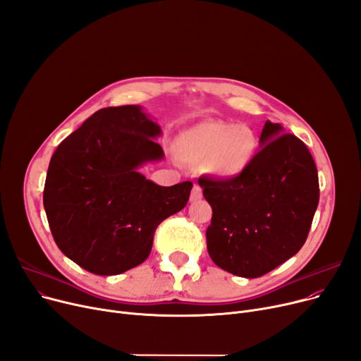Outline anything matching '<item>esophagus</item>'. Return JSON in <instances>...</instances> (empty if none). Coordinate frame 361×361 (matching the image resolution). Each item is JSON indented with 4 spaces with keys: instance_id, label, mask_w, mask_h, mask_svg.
Wrapping results in <instances>:
<instances>
[{
    "instance_id": "obj_1",
    "label": "esophagus",
    "mask_w": 361,
    "mask_h": 361,
    "mask_svg": "<svg viewBox=\"0 0 361 361\" xmlns=\"http://www.w3.org/2000/svg\"><path fill=\"white\" fill-rule=\"evenodd\" d=\"M202 197H203L202 187L197 185V184H195V185H193V190H192V193H190V200H192V202H197V200H200Z\"/></svg>"
}]
</instances>
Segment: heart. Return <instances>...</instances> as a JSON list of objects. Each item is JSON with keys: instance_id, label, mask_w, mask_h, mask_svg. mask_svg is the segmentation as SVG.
<instances>
[{"instance_id": "heart-1", "label": "heart", "mask_w": 361, "mask_h": 361, "mask_svg": "<svg viewBox=\"0 0 361 361\" xmlns=\"http://www.w3.org/2000/svg\"><path fill=\"white\" fill-rule=\"evenodd\" d=\"M257 150L256 133L245 124L204 120L180 133L176 154L187 164L204 165L215 176L233 178L244 173Z\"/></svg>"}]
</instances>
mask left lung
<instances>
[{"label": "left lung", "instance_id": "8db88e82", "mask_svg": "<svg viewBox=\"0 0 361 361\" xmlns=\"http://www.w3.org/2000/svg\"><path fill=\"white\" fill-rule=\"evenodd\" d=\"M260 147L240 176L199 178L212 206L207 252L216 267L243 278H259L293 257L319 203L317 169L305 143L267 121Z\"/></svg>", "mask_w": 361, "mask_h": 361}]
</instances>
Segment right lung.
I'll use <instances>...</instances> for the list:
<instances>
[{"label":"right lung","instance_id":"obj_1","mask_svg":"<svg viewBox=\"0 0 361 361\" xmlns=\"http://www.w3.org/2000/svg\"><path fill=\"white\" fill-rule=\"evenodd\" d=\"M161 133L139 105L108 106L55 149L44 207L59 249L80 268L106 276L137 267L157 226L187 204L190 181L162 187L139 173L164 158Z\"/></svg>","mask_w":361,"mask_h":361}]
</instances>
